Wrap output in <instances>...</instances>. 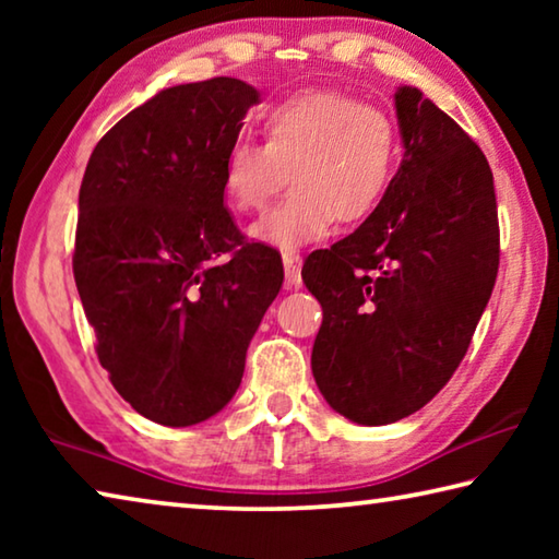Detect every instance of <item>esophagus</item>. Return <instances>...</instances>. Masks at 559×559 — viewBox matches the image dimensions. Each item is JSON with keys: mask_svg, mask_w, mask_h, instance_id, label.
I'll use <instances>...</instances> for the list:
<instances>
[{"mask_svg": "<svg viewBox=\"0 0 559 559\" xmlns=\"http://www.w3.org/2000/svg\"><path fill=\"white\" fill-rule=\"evenodd\" d=\"M300 266H302V259H300L298 251H283V271H286V286L288 288H298L302 283Z\"/></svg>", "mask_w": 559, "mask_h": 559, "instance_id": "34e87169", "label": "esophagus"}]
</instances>
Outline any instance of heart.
<instances>
[{
    "label": "heart",
    "mask_w": 559,
    "mask_h": 559,
    "mask_svg": "<svg viewBox=\"0 0 559 559\" xmlns=\"http://www.w3.org/2000/svg\"><path fill=\"white\" fill-rule=\"evenodd\" d=\"M263 145L236 140L222 163V192L236 212H259L290 175L293 192L249 226L276 249L323 239L340 224L377 212L396 167L402 140L390 112L337 91H306L261 110Z\"/></svg>",
    "instance_id": "b5f03b06"
}]
</instances>
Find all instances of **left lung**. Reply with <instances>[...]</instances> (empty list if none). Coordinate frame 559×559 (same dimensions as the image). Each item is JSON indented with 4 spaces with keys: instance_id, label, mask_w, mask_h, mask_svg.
<instances>
[{
    "instance_id": "obj_1",
    "label": "left lung",
    "mask_w": 559,
    "mask_h": 559,
    "mask_svg": "<svg viewBox=\"0 0 559 559\" xmlns=\"http://www.w3.org/2000/svg\"><path fill=\"white\" fill-rule=\"evenodd\" d=\"M404 159L377 212L302 263L323 306L313 377L365 427L419 412L456 372L498 276L486 155L419 88L394 93Z\"/></svg>"
}]
</instances>
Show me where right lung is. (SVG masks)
Here are the masks:
<instances>
[{
  "label": "right lung",
  "mask_w": 559,
  "mask_h": 559,
  "mask_svg": "<svg viewBox=\"0 0 559 559\" xmlns=\"http://www.w3.org/2000/svg\"><path fill=\"white\" fill-rule=\"evenodd\" d=\"M259 91L210 79L159 91L93 150L79 192L73 278L118 394L192 427L229 404L283 263L224 206L222 163Z\"/></svg>",
  "instance_id": "right-lung-1"
}]
</instances>
